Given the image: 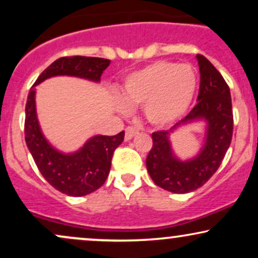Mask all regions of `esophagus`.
Segmentation results:
<instances>
[{
    "label": "esophagus",
    "mask_w": 258,
    "mask_h": 258,
    "mask_svg": "<svg viewBox=\"0 0 258 258\" xmlns=\"http://www.w3.org/2000/svg\"><path fill=\"white\" fill-rule=\"evenodd\" d=\"M137 133H138L137 128H135V127L132 126L127 127L125 130V141H130V139H132L136 135H137Z\"/></svg>",
    "instance_id": "34e87169"
}]
</instances>
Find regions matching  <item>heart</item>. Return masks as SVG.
<instances>
[{
    "label": "heart",
    "mask_w": 258,
    "mask_h": 258,
    "mask_svg": "<svg viewBox=\"0 0 258 258\" xmlns=\"http://www.w3.org/2000/svg\"><path fill=\"white\" fill-rule=\"evenodd\" d=\"M198 88L193 67L160 60L127 76L122 98L117 106L128 111L129 105H143L147 120L154 126H166L186 111Z\"/></svg>",
    "instance_id": "obj_1"
}]
</instances>
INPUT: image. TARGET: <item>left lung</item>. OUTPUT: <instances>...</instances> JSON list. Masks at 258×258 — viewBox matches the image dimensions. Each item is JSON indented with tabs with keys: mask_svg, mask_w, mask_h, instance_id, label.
I'll use <instances>...</instances> for the list:
<instances>
[{
	"mask_svg": "<svg viewBox=\"0 0 258 258\" xmlns=\"http://www.w3.org/2000/svg\"><path fill=\"white\" fill-rule=\"evenodd\" d=\"M200 88L198 103L190 112L170 131L152 133L153 147L147 156V168L156 185L172 193L183 194L200 188L221 166L233 137V109L229 86L209 59L198 54ZM195 118L208 121L207 143L199 156L189 162L173 156L168 141L177 125Z\"/></svg>",
	"mask_w": 258,
	"mask_h": 258,
	"instance_id": "1",
	"label": "left lung"
}]
</instances>
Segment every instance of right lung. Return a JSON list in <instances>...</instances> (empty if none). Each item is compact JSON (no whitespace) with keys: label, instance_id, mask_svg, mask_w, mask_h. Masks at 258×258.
Here are the masks:
<instances>
[{"label":"right lung","instance_id":"1","mask_svg":"<svg viewBox=\"0 0 258 258\" xmlns=\"http://www.w3.org/2000/svg\"><path fill=\"white\" fill-rule=\"evenodd\" d=\"M110 64L109 59L72 55L61 57L41 73L30 88L25 105V142L43 178L60 193L84 197L104 184L115 149L123 142L125 132L115 136H96L75 154L65 155L47 143L41 133L35 109V86L57 75L79 76L99 81Z\"/></svg>","mask_w":258,"mask_h":258}]
</instances>
